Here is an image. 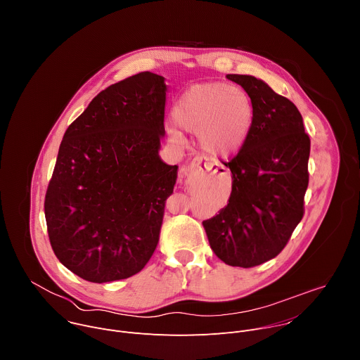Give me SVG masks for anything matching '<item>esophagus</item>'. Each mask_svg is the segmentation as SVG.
<instances>
[{
  "label": "esophagus",
  "instance_id": "esophagus-1",
  "mask_svg": "<svg viewBox=\"0 0 360 360\" xmlns=\"http://www.w3.org/2000/svg\"><path fill=\"white\" fill-rule=\"evenodd\" d=\"M214 168V164L210 162L207 158L196 157L192 160V162L188 165V172H189V179L192 182H200L203 176L207 175L211 169Z\"/></svg>",
  "mask_w": 360,
  "mask_h": 360
}]
</instances>
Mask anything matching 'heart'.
Returning <instances> with one entry per match:
<instances>
[{"instance_id":"b5f03b06","label":"heart","mask_w":360,"mask_h":360,"mask_svg":"<svg viewBox=\"0 0 360 360\" xmlns=\"http://www.w3.org/2000/svg\"><path fill=\"white\" fill-rule=\"evenodd\" d=\"M175 122L186 132L196 134L199 146L214 157H229L246 142L253 124V105L249 95L224 82L198 84L176 102ZM179 142L182 135L171 129Z\"/></svg>"}]
</instances>
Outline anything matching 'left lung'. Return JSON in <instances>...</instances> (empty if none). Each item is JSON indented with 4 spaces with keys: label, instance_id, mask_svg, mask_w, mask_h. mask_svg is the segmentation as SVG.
Returning <instances> with one entry per match:
<instances>
[{
    "label": "left lung",
    "instance_id": "8db88e82",
    "mask_svg": "<svg viewBox=\"0 0 360 360\" xmlns=\"http://www.w3.org/2000/svg\"><path fill=\"white\" fill-rule=\"evenodd\" d=\"M253 105V124L232 172L228 205L202 225L210 245L231 266L253 268L278 256L304 214L311 139L292 101L252 75L228 74Z\"/></svg>",
    "mask_w": 360,
    "mask_h": 360
}]
</instances>
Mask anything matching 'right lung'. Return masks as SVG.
I'll list each match as a JSON object with an SVG mask.
<instances>
[{"label":"right lung","instance_id":"1","mask_svg":"<svg viewBox=\"0 0 360 360\" xmlns=\"http://www.w3.org/2000/svg\"><path fill=\"white\" fill-rule=\"evenodd\" d=\"M164 79L146 71L112 84L64 134L45 193V221L60 262L88 282L141 272L158 245L178 176V167L158 155Z\"/></svg>","mask_w":360,"mask_h":360}]
</instances>
